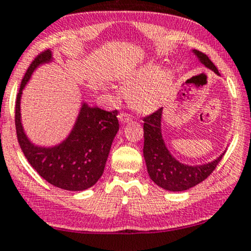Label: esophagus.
I'll return each mask as SVG.
<instances>
[{
	"label": "esophagus",
	"mask_w": 251,
	"mask_h": 251,
	"mask_svg": "<svg viewBox=\"0 0 251 251\" xmlns=\"http://www.w3.org/2000/svg\"><path fill=\"white\" fill-rule=\"evenodd\" d=\"M119 119H120V121H121V123H123V125H125V123L130 122L132 117H131L130 115H129V114L122 113V114H120V115H119Z\"/></svg>",
	"instance_id": "esophagus-1"
}]
</instances>
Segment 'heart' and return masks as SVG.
<instances>
[{"label":"heart","mask_w":251,"mask_h":251,"mask_svg":"<svg viewBox=\"0 0 251 251\" xmlns=\"http://www.w3.org/2000/svg\"><path fill=\"white\" fill-rule=\"evenodd\" d=\"M154 73L156 71L148 66L138 71L126 82L130 86L126 92L128 100L136 110L142 113L157 109L171 87V78L168 74L154 76Z\"/></svg>","instance_id":"b5f03b06"}]
</instances>
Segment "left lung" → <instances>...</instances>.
I'll use <instances>...</instances> for the list:
<instances>
[{"label": "left lung", "instance_id": "1", "mask_svg": "<svg viewBox=\"0 0 251 251\" xmlns=\"http://www.w3.org/2000/svg\"><path fill=\"white\" fill-rule=\"evenodd\" d=\"M201 64L220 75L212 60L202 52L193 50ZM163 108L144 117V148L143 154L147 163L148 173L151 180L166 191L180 192L196 186L203 181L224 157L225 152L211 163L202 165H186L175 158L166 148L162 135Z\"/></svg>", "mask_w": 251, "mask_h": 251}]
</instances>
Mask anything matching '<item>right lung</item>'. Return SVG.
<instances>
[{"label": "right lung", "mask_w": 251, "mask_h": 251, "mask_svg": "<svg viewBox=\"0 0 251 251\" xmlns=\"http://www.w3.org/2000/svg\"><path fill=\"white\" fill-rule=\"evenodd\" d=\"M52 59L51 50L39 53L22 80L15 108L17 140L27 162L46 181L67 191L87 190L97 184L103 173L111 143L120 128L116 117L119 111L89 107L83 102L66 140L54 147L31 143L22 126L21 98L33 71Z\"/></svg>", "instance_id": "right-lung-1"}]
</instances>
